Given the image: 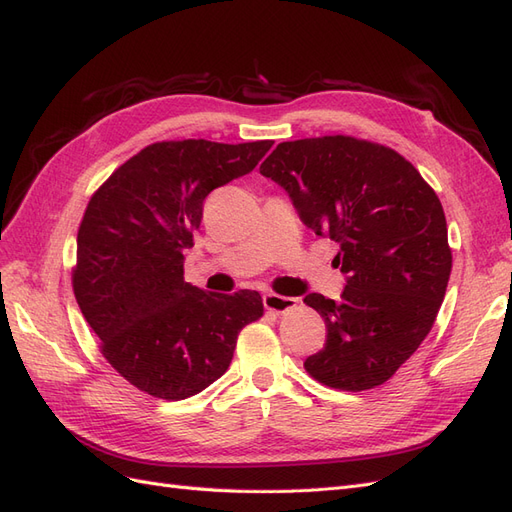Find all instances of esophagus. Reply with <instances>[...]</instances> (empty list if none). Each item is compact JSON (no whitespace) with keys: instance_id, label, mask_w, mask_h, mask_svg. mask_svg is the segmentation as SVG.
<instances>
[{"instance_id":"1","label":"esophagus","mask_w":512,"mask_h":512,"mask_svg":"<svg viewBox=\"0 0 512 512\" xmlns=\"http://www.w3.org/2000/svg\"><path fill=\"white\" fill-rule=\"evenodd\" d=\"M262 305H265L269 312L284 314V312H288L290 307L297 305V299H294V297H282V294L269 292V294H265V297H262Z\"/></svg>"}]
</instances>
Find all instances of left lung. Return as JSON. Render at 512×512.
<instances>
[{"mask_svg":"<svg viewBox=\"0 0 512 512\" xmlns=\"http://www.w3.org/2000/svg\"><path fill=\"white\" fill-rule=\"evenodd\" d=\"M301 222L339 243L342 299H303L327 344L307 356L318 382L365 391L389 380L433 327L451 277L446 218L421 173L397 151L352 136L280 143L260 164Z\"/></svg>","mask_w":512,"mask_h":512,"instance_id":"8db88e82","label":"left lung"}]
</instances>
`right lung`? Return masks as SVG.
Instances as JSON below:
<instances>
[{
  "instance_id": "add662e5",
  "label": "right lung",
  "mask_w": 512,
  "mask_h": 512,
  "mask_svg": "<svg viewBox=\"0 0 512 512\" xmlns=\"http://www.w3.org/2000/svg\"><path fill=\"white\" fill-rule=\"evenodd\" d=\"M273 141L156 143L91 196L76 237L74 297L102 354L136 389L185 399L218 380L245 324L262 316L256 290L215 294L183 280L185 250L205 198L252 173Z\"/></svg>"
}]
</instances>
